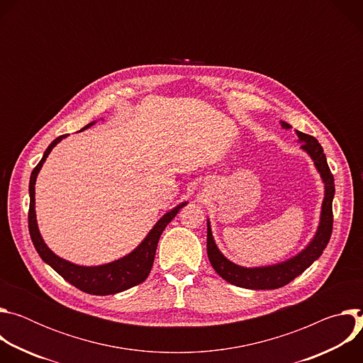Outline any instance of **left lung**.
Listing matches in <instances>:
<instances>
[{
  "instance_id": "1",
  "label": "left lung",
  "mask_w": 363,
  "mask_h": 363,
  "mask_svg": "<svg viewBox=\"0 0 363 363\" xmlns=\"http://www.w3.org/2000/svg\"><path fill=\"white\" fill-rule=\"evenodd\" d=\"M280 125L283 129H291V125L284 121H280ZM294 132L298 138L297 142L301 145L300 149L306 152L310 160L313 161V165L325 185V196L322 201L319 225L315 235L307 242V245L293 257L287 258V260L270 266L244 267L233 263L221 252V250L216 244L210 218H206V252H208L210 263L225 281L234 286L251 290H273L283 287L312 266L322 255L330 240L333 227L332 202L335 196L333 175L329 169L323 147L320 146L318 139L298 130Z\"/></svg>"
}]
</instances>
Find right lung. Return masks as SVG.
<instances>
[{"mask_svg": "<svg viewBox=\"0 0 363 363\" xmlns=\"http://www.w3.org/2000/svg\"><path fill=\"white\" fill-rule=\"evenodd\" d=\"M97 121L90 122L86 125L82 130L89 129L93 126ZM69 135H62L57 139H55L45 149L41 161L38 165L33 169L30 177V211H28V230L31 235V241L41 257V260L48 264L55 272H57L66 281L73 284L74 287L80 289L84 293L96 294V296H108V294H116L121 291H125L142 281L146 280V277L150 273L155 252H157L158 241L161 238V234L164 233L165 227L174 220V217L179 213L182 206L188 203V201L181 202L179 205L174 206L172 210L165 213L155 224L150 231L146 234V237L139 242V245L132 250L129 254L118 258L115 262L100 264V266H80L74 264L65 258L59 257L56 252L51 251V248L44 242L38 224H37V216H35V181L38 177L40 169L43 168V164L45 162L50 152L53 147L60 143L63 139H66Z\"/></svg>", "mask_w": 363, "mask_h": 363, "instance_id": "add662e5", "label": "right lung"}]
</instances>
